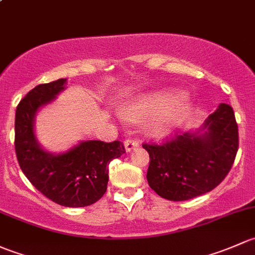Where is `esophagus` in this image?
<instances>
[{
    "label": "esophagus",
    "mask_w": 255,
    "mask_h": 255,
    "mask_svg": "<svg viewBox=\"0 0 255 255\" xmlns=\"http://www.w3.org/2000/svg\"><path fill=\"white\" fill-rule=\"evenodd\" d=\"M124 146H125V149H127V152H130L138 146V142L136 140H132V138H128V140H125Z\"/></svg>",
    "instance_id": "34e87169"
}]
</instances>
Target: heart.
Wrapping results in <instances>:
<instances>
[{
  "label": "heart",
  "instance_id": "b5f03b06",
  "mask_svg": "<svg viewBox=\"0 0 255 255\" xmlns=\"http://www.w3.org/2000/svg\"><path fill=\"white\" fill-rule=\"evenodd\" d=\"M190 104L184 97L173 92L158 91L137 97L127 104L123 115L131 122L146 124V132L152 137H163L184 120Z\"/></svg>",
  "mask_w": 255,
  "mask_h": 255
}]
</instances>
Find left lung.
<instances>
[{
    "instance_id": "1",
    "label": "left lung",
    "mask_w": 255,
    "mask_h": 255,
    "mask_svg": "<svg viewBox=\"0 0 255 255\" xmlns=\"http://www.w3.org/2000/svg\"><path fill=\"white\" fill-rule=\"evenodd\" d=\"M142 147L149 154L151 189L172 201L196 198L216 188L232 168L238 151L235 113L222 103L199 130Z\"/></svg>"
}]
</instances>
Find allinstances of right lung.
Instances as JSON below:
<instances>
[{"label": "right lung", "instance_id": "add662e5", "mask_svg": "<svg viewBox=\"0 0 255 255\" xmlns=\"http://www.w3.org/2000/svg\"><path fill=\"white\" fill-rule=\"evenodd\" d=\"M66 78L36 86L15 110L14 147L18 163L28 180L43 195L66 207H83L107 191L110 161L125 153L120 141H81L62 153L43 149L34 132L35 115L65 89Z\"/></svg>", "mask_w": 255, "mask_h": 255}]
</instances>
